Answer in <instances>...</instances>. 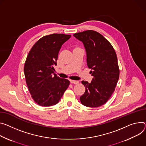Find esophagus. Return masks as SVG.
<instances>
[{"label": "esophagus", "mask_w": 146, "mask_h": 146, "mask_svg": "<svg viewBox=\"0 0 146 146\" xmlns=\"http://www.w3.org/2000/svg\"><path fill=\"white\" fill-rule=\"evenodd\" d=\"M70 83H72V84H77L79 83V82H78V81H76V80H70Z\"/></svg>", "instance_id": "obj_1"}]
</instances>
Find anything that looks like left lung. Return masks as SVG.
<instances>
[{
	"mask_svg": "<svg viewBox=\"0 0 146 146\" xmlns=\"http://www.w3.org/2000/svg\"><path fill=\"white\" fill-rule=\"evenodd\" d=\"M73 35L84 44L87 66L94 76L90 83L82 82L86 91L80 97V101L88 107H100L113 93L119 77L116 52L107 39L96 31L87 30Z\"/></svg>",
	"mask_w": 146,
	"mask_h": 146,
	"instance_id": "left-lung-1",
	"label": "left lung"
}]
</instances>
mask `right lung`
<instances>
[{"label":"right lung","mask_w":146,"mask_h":146,"mask_svg":"<svg viewBox=\"0 0 146 146\" xmlns=\"http://www.w3.org/2000/svg\"><path fill=\"white\" fill-rule=\"evenodd\" d=\"M70 36L63 34L44 36L33 46L26 58L25 82L32 98L39 106L58 104L70 84L68 79L58 77L54 72L61 46Z\"/></svg>","instance_id":"add662e5"}]
</instances>
